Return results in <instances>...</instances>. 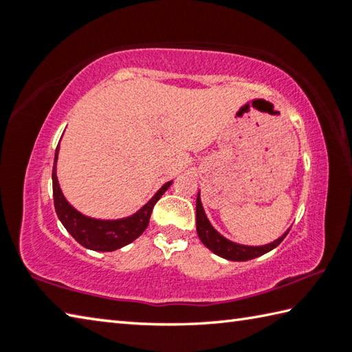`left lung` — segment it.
I'll return each instance as SVG.
<instances>
[{
  "label": "left lung",
  "mask_w": 352,
  "mask_h": 352,
  "mask_svg": "<svg viewBox=\"0 0 352 352\" xmlns=\"http://www.w3.org/2000/svg\"><path fill=\"white\" fill-rule=\"evenodd\" d=\"M287 232L289 231H286L282 237L277 239L276 241L270 243V245H265V246L239 245V243L228 240L215 231L212 225L209 223L206 214H204V209L201 206V200H200V194H198V197H197V234H198V237H200L204 246L210 249L214 254L220 255V257L226 258V260L246 261V260L257 258V257H260V255L272 251L274 248H277L280 243L283 241Z\"/></svg>",
  "instance_id": "1"
}]
</instances>
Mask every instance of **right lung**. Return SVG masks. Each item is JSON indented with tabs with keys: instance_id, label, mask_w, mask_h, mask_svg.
Returning a JSON list of instances; mask_svg holds the SVG:
<instances>
[{
	"instance_id": "1",
	"label": "right lung",
	"mask_w": 352,
	"mask_h": 352,
	"mask_svg": "<svg viewBox=\"0 0 352 352\" xmlns=\"http://www.w3.org/2000/svg\"><path fill=\"white\" fill-rule=\"evenodd\" d=\"M58 148L55 151V162L52 170V186H54V204L56 215H58L63 226L67 229V232L80 243L81 246L92 251L111 252L115 249H120L129 245L140 235L144 232V229L149 225V219L154 209L155 203L160 200L172 182H168L158 189V192L144 204V206L131 217L120 220H97L91 217L82 215L75 208L69 204V201L63 195L58 178H56V158H58Z\"/></svg>"
}]
</instances>
